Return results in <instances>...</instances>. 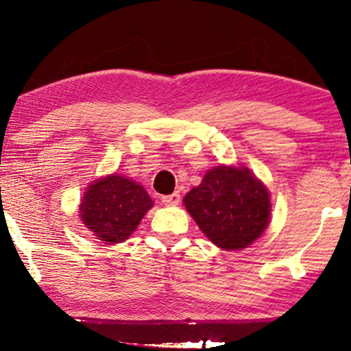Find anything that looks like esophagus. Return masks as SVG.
Wrapping results in <instances>:
<instances>
[{
	"label": "esophagus",
	"instance_id": "esophagus-1",
	"mask_svg": "<svg viewBox=\"0 0 351 351\" xmlns=\"http://www.w3.org/2000/svg\"><path fill=\"white\" fill-rule=\"evenodd\" d=\"M161 201H162L165 206H176V204H180L181 195H180V192H175V193H171V195H164V197L161 198Z\"/></svg>",
	"mask_w": 351,
	"mask_h": 351
}]
</instances>
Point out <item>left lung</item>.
I'll use <instances>...</instances> for the list:
<instances>
[{"label":"left lung","instance_id":"1","mask_svg":"<svg viewBox=\"0 0 351 351\" xmlns=\"http://www.w3.org/2000/svg\"><path fill=\"white\" fill-rule=\"evenodd\" d=\"M190 217L213 245L245 249L268 228L269 192L247 167L218 165L184 197Z\"/></svg>","mask_w":351,"mask_h":351}]
</instances>
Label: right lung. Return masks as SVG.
Segmentation results:
<instances>
[{
  "mask_svg": "<svg viewBox=\"0 0 351 351\" xmlns=\"http://www.w3.org/2000/svg\"><path fill=\"white\" fill-rule=\"evenodd\" d=\"M153 207L141 184L111 173L94 181L80 203L83 224L106 245L125 241Z\"/></svg>",
  "mask_w": 351,
  "mask_h": 351,
  "instance_id": "1",
  "label": "right lung"
}]
</instances>
